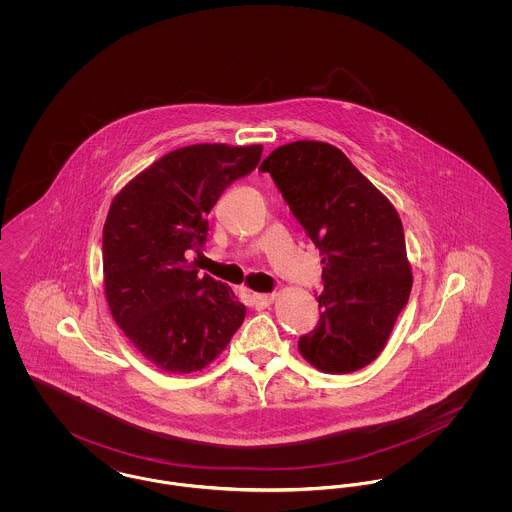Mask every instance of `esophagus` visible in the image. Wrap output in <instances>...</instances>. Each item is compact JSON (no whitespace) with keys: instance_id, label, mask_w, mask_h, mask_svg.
<instances>
[{"instance_id":"1","label":"esophagus","mask_w":512,"mask_h":512,"mask_svg":"<svg viewBox=\"0 0 512 512\" xmlns=\"http://www.w3.org/2000/svg\"><path fill=\"white\" fill-rule=\"evenodd\" d=\"M274 299H276V293H251L249 295L251 307H255V309H265Z\"/></svg>"}]
</instances>
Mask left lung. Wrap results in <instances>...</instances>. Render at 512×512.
Listing matches in <instances>:
<instances>
[{"instance_id": "8db88e82", "label": "left lung", "mask_w": 512, "mask_h": 512, "mask_svg": "<svg viewBox=\"0 0 512 512\" xmlns=\"http://www.w3.org/2000/svg\"><path fill=\"white\" fill-rule=\"evenodd\" d=\"M259 171L272 176L322 255L320 320L299 338V353L328 374L365 368L386 347L413 288L395 207L326 142L276 147Z\"/></svg>"}]
</instances>
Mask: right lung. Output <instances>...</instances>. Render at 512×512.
Returning <instances> with one entry per match:
<instances>
[{"label": "right lung", "instance_id": "1", "mask_svg": "<svg viewBox=\"0 0 512 512\" xmlns=\"http://www.w3.org/2000/svg\"><path fill=\"white\" fill-rule=\"evenodd\" d=\"M263 146L195 144L163 155L115 195L103 224L111 315L149 363L172 374L211 365L242 326L245 305L188 263L201 253L220 194L261 161Z\"/></svg>", "mask_w": 512, "mask_h": 512}]
</instances>
